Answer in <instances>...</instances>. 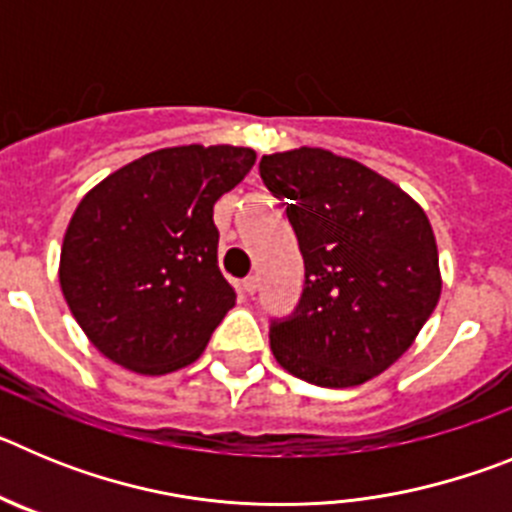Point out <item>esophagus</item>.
<instances>
[{"instance_id": "esophagus-1", "label": "esophagus", "mask_w": 512, "mask_h": 512, "mask_svg": "<svg viewBox=\"0 0 512 512\" xmlns=\"http://www.w3.org/2000/svg\"><path fill=\"white\" fill-rule=\"evenodd\" d=\"M256 289H259V277H246V279H243V292L253 295Z\"/></svg>"}]
</instances>
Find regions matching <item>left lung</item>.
I'll return each instance as SVG.
<instances>
[{"mask_svg":"<svg viewBox=\"0 0 512 512\" xmlns=\"http://www.w3.org/2000/svg\"><path fill=\"white\" fill-rule=\"evenodd\" d=\"M305 261L300 305L271 320L274 359L318 387L390 369L436 310L438 248L423 207L354 158L295 148L261 158Z\"/></svg>","mask_w":512,"mask_h":512,"instance_id":"1","label":"left lung"}]
</instances>
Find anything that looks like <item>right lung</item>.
<instances>
[{"label":"right lung","instance_id":"right-lung-1","mask_svg":"<svg viewBox=\"0 0 512 512\" xmlns=\"http://www.w3.org/2000/svg\"><path fill=\"white\" fill-rule=\"evenodd\" d=\"M253 164L251 148H161L79 202L58 279L71 315L107 359L166 374L205 351L235 305L217 266L212 207Z\"/></svg>","mask_w":512,"mask_h":512}]
</instances>
